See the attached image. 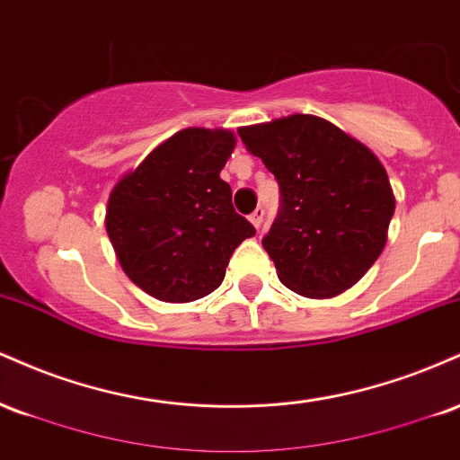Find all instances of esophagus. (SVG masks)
I'll use <instances>...</instances> for the list:
<instances>
[{
    "instance_id": "obj_1",
    "label": "esophagus",
    "mask_w": 460,
    "mask_h": 460,
    "mask_svg": "<svg viewBox=\"0 0 460 460\" xmlns=\"http://www.w3.org/2000/svg\"><path fill=\"white\" fill-rule=\"evenodd\" d=\"M252 223V226H255V229H260L261 226V223H263V208H257L255 212L251 214V218H248Z\"/></svg>"
}]
</instances>
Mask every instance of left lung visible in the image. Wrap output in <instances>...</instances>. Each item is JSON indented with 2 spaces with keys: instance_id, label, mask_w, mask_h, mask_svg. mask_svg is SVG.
Returning a JSON list of instances; mask_svg holds the SVG:
<instances>
[{
  "instance_id": "8db88e82",
  "label": "left lung",
  "mask_w": 460,
  "mask_h": 460,
  "mask_svg": "<svg viewBox=\"0 0 460 460\" xmlns=\"http://www.w3.org/2000/svg\"><path fill=\"white\" fill-rule=\"evenodd\" d=\"M237 134L281 190V214L263 237L279 281L318 300L361 281L387 244L395 212L381 160L314 114L248 125Z\"/></svg>"
}]
</instances>
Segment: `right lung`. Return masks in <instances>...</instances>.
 Returning <instances> with one entry per match:
<instances>
[{
    "mask_svg": "<svg viewBox=\"0 0 460 460\" xmlns=\"http://www.w3.org/2000/svg\"><path fill=\"white\" fill-rule=\"evenodd\" d=\"M235 142L231 129H181L114 183L105 231L123 272L149 296H208L223 283L235 248L255 235L220 179Z\"/></svg>",
    "mask_w": 460,
    "mask_h": 460,
    "instance_id": "add662e5",
    "label": "right lung"
}]
</instances>
